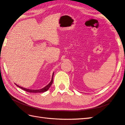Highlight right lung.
<instances>
[{"mask_svg":"<svg viewBox=\"0 0 125 125\" xmlns=\"http://www.w3.org/2000/svg\"><path fill=\"white\" fill-rule=\"evenodd\" d=\"M53 74H54V72L53 73V74H52V79L51 80V82H50V83L48 84V85H46L45 87L42 88V89H36V90H33V89H26V88H23L21 87V86H20L19 85H17L16 84V85L18 86V87L20 88L21 89H22V90H24L25 91H26V92H27L29 93H43V92H45L46 91H47L48 89L50 88L51 85H52V84L53 83Z\"/></svg>","mask_w":125,"mask_h":125,"instance_id":"right-lung-1","label":"right lung"}]
</instances>
